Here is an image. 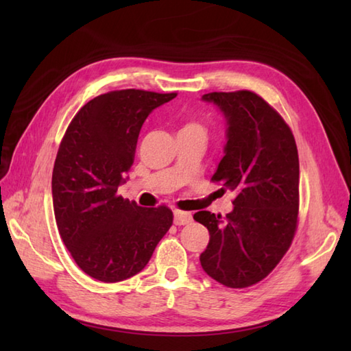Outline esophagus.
Instances as JSON below:
<instances>
[{"instance_id":"esophagus-1","label":"esophagus","mask_w":351,"mask_h":351,"mask_svg":"<svg viewBox=\"0 0 351 351\" xmlns=\"http://www.w3.org/2000/svg\"><path fill=\"white\" fill-rule=\"evenodd\" d=\"M191 221V214L190 213H184V211H175L173 213V223L176 226H182L187 225V223Z\"/></svg>"}]
</instances>
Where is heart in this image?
Returning <instances> with one entry per match:
<instances>
[{"label": "heart", "mask_w": 351, "mask_h": 351, "mask_svg": "<svg viewBox=\"0 0 351 351\" xmlns=\"http://www.w3.org/2000/svg\"><path fill=\"white\" fill-rule=\"evenodd\" d=\"M182 130H196V131H202L204 132V128H202V125L200 123H197V122H189L187 125L184 126Z\"/></svg>", "instance_id": "obj_1"}]
</instances>
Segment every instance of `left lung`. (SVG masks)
<instances>
[{
    "label": "left lung",
    "instance_id": "left-lung-1",
    "mask_svg": "<svg viewBox=\"0 0 351 351\" xmlns=\"http://www.w3.org/2000/svg\"><path fill=\"white\" fill-rule=\"evenodd\" d=\"M202 101L225 117V155L213 181L235 193V199L226 217L195 214L210 230L200 265L221 285L245 288L268 276L294 238L299 154L289 126L256 93L213 92Z\"/></svg>",
    "mask_w": 351,
    "mask_h": 351
}]
</instances>
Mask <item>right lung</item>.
<instances>
[{
	"instance_id": "1",
	"label": "right lung",
	"mask_w": 351,
	"mask_h": 351,
	"mask_svg": "<svg viewBox=\"0 0 351 351\" xmlns=\"http://www.w3.org/2000/svg\"><path fill=\"white\" fill-rule=\"evenodd\" d=\"M176 93L117 90L73 117L52 170L58 232L78 267L113 283L140 273L173 223L167 206L141 208L119 196L146 117Z\"/></svg>"
}]
</instances>
